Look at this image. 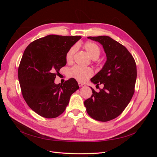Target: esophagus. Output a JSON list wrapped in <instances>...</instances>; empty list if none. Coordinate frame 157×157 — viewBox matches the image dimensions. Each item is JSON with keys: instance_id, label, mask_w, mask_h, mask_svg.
I'll return each mask as SVG.
<instances>
[{"instance_id": "34e87169", "label": "esophagus", "mask_w": 157, "mask_h": 157, "mask_svg": "<svg viewBox=\"0 0 157 157\" xmlns=\"http://www.w3.org/2000/svg\"><path fill=\"white\" fill-rule=\"evenodd\" d=\"M78 86L80 87H82V86H84L85 84H83V83H81V82H78Z\"/></svg>"}]
</instances>
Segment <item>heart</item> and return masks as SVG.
I'll use <instances>...</instances> for the list:
<instances>
[{
  "label": "heart",
  "instance_id": "b5f03b06",
  "mask_svg": "<svg viewBox=\"0 0 157 157\" xmlns=\"http://www.w3.org/2000/svg\"><path fill=\"white\" fill-rule=\"evenodd\" d=\"M84 48L87 52L90 58L96 59L101 54V49L97 44L93 42H87L84 45ZM77 50V47L73 46L69 49L65 54V59L68 63L73 62L74 54ZM69 77L77 80L80 82H84L94 75V71L90 67H83L75 65L70 68L67 72Z\"/></svg>",
  "mask_w": 157,
  "mask_h": 157
}]
</instances>
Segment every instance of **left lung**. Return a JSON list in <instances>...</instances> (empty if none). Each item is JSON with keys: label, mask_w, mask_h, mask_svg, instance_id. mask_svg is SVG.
<instances>
[{"label": "left lung", "mask_w": 157, "mask_h": 157, "mask_svg": "<svg viewBox=\"0 0 157 157\" xmlns=\"http://www.w3.org/2000/svg\"><path fill=\"white\" fill-rule=\"evenodd\" d=\"M99 42L105 51L107 61L91 82L103 88L84 101L88 115L94 119L107 122L119 116L134 94L137 78L136 61L125 46L108 36H88Z\"/></svg>", "instance_id": "left-lung-1"}]
</instances>
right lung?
I'll return each instance as SVG.
<instances>
[{"mask_svg": "<svg viewBox=\"0 0 157 157\" xmlns=\"http://www.w3.org/2000/svg\"><path fill=\"white\" fill-rule=\"evenodd\" d=\"M80 39V36L47 35L32 42L23 52L18 68L21 93L27 105L40 116H59L71 95L79 88L74 78L58 84L54 80L67 63V52Z\"/></svg>", "mask_w": 157, "mask_h": 157, "instance_id": "1", "label": "right lung"}]
</instances>
